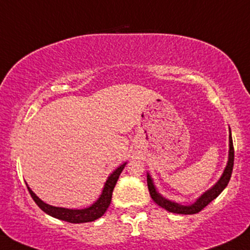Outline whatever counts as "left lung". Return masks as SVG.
<instances>
[{"label": "left lung", "instance_id": "1", "mask_svg": "<svg viewBox=\"0 0 250 250\" xmlns=\"http://www.w3.org/2000/svg\"><path fill=\"white\" fill-rule=\"evenodd\" d=\"M229 133H230V128H229ZM233 167H234V146H233V139H231V134H229V155H228V163H227L225 171H223L222 176L220 177V180L211 187L209 190L203 193L201 196L197 199L193 205L190 206H183L180 203L173 202V201H169L162 196L161 194L157 193L156 188H155L153 180H151L150 175L147 174V185L149 189V194H150L151 199L154 200V202L156 205H159L160 207L165 208L166 210L170 211V213L175 214H185V215H191L196 214L199 211L202 210L206 206H208L211 201L216 199L219 195L222 193V190L227 187L229 180L231 177V173H233Z\"/></svg>", "mask_w": 250, "mask_h": 250}]
</instances>
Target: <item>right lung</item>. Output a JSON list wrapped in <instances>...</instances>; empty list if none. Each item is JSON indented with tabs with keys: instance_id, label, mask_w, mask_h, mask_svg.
Listing matches in <instances>:
<instances>
[{
	"instance_id": "1",
	"label": "right lung",
	"mask_w": 250,
	"mask_h": 250,
	"mask_svg": "<svg viewBox=\"0 0 250 250\" xmlns=\"http://www.w3.org/2000/svg\"><path fill=\"white\" fill-rule=\"evenodd\" d=\"M125 165H127V163H123V165H121L119 168L113 171V174H110V176L108 177L107 181H105L102 194L100 195V197L97 199L96 202L93 203L90 207L84 209H68L61 207H54V206L47 205V203H44L41 199H39V197L36 196V194L28 187V185L27 188L28 190H29V194L31 195V197H33V200L35 201L36 205L39 206L44 213L50 215V216L62 221H67V222L70 223L91 222V221H95L99 219V217H101L108 209L109 205H110L111 202L114 187H115L120 174L122 173Z\"/></svg>"
}]
</instances>
